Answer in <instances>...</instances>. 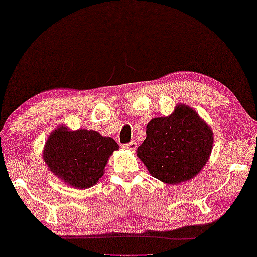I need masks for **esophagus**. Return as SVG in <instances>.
Listing matches in <instances>:
<instances>
[{"instance_id":"esophagus-1","label":"esophagus","mask_w":257,"mask_h":257,"mask_svg":"<svg viewBox=\"0 0 257 257\" xmlns=\"http://www.w3.org/2000/svg\"><path fill=\"white\" fill-rule=\"evenodd\" d=\"M123 148L124 149H128V150H136L137 142L133 140L131 142H128V144H125V145H123Z\"/></svg>"}]
</instances>
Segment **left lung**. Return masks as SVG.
<instances>
[{"label": "left lung", "mask_w": 257, "mask_h": 257, "mask_svg": "<svg viewBox=\"0 0 257 257\" xmlns=\"http://www.w3.org/2000/svg\"><path fill=\"white\" fill-rule=\"evenodd\" d=\"M137 156L164 183L178 184L196 176L213 149V131L192 108L180 103L167 117L151 119Z\"/></svg>", "instance_id": "left-lung-1"}]
</instances>
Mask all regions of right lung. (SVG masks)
<instances>
[{
    "instance_id": "add662e5",
    "label": "right lung",
    "mask_w": 257,
    "mask_h": 257,
    "mask_svg": "<svg viewBox=\"0 0 257 257\" xmlns=\"http://www.w3.org/2000/svg\"><path fill=\"white\" fill-rule=\"evenodd\" d=\"M118 148L112 138L102 137L93 130L69 131L66 126H59L48 138L43 159L65 183L87 189L102 178L109 157Z\"/></svg>"
}]
</instances>
